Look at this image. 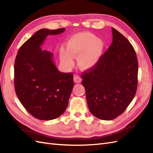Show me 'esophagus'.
I'll use <instances>...</instances> for the list:
<instances>
[{"label":"esophagus","mask_w":153,"mask_h":153,"mask_svg":"<svg viewBox=\"0 0 153 153\" xmlns=\"http://www.w3.org/2000/svg\"><path fill=\"white\" fill-rule=\"evenodd\" d=\"M73 80H74V82H75V83H80V82H81V78H80V76H78V75H75L74 76V77H73Z\"/></svg>","instance_id":"esophagus-1"}]
</instances>
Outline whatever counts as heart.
Here are the masks:
<instances>
[{"label":"heart","instance_id":"obj_1","mask_svg":"<svg viewBox=\"0 0 153 153\" xmlns=\"http://www.w3.org/2000/svg\"><path fill=\"white\" fill-rule=\"evenodd\" d=\"M66 48L60 50V59L68 68L74 65L77 59L78 66L83 70L94 67L100 61L104 50L102 40L89 32H80L72 36L66 43Z\"/></svg>","mask_w":153,"mask_h":153}]
</instances>
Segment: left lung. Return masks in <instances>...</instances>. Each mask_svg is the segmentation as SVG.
<instances>
[{
	"label": "left lung",
	"instance_id": "obj_1",
	"mask_svg": "<svg viewBox=\"0 0 153 153\" xmlns=\"http://www.w3.org/2000/svg\"><path fill=\"white\" fill-rule=\"evenodd\" d=\"M112 43L92 68L82 73L88 107L100 119L118 117L135 97L138 61L129 41L114 28Z\"/></svg>",
	"mask_w": 153,
	"mask_h": 153
}]
</instances>
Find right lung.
I'll use <instances>...</instances> for the list:
<instances>
[{"label":"right lung","mask_w":153,"mask_h":153,"mask_svg":"<svg viewBox=\"0 0 153 153\" xmlns=\"http://www.w3.org/2000/svg\"><path fill=\"white\" fill-rule=\"evenodd\" d=\"M64 30L37 31L21 46L15 59L16 94L27 112L39 120L48 121L61 115L74 86L73 74L59 71L52 60L53 53L40 48L47 36Z\"/></svg>","instance_id":"right-lung-1"}]
</instances>
